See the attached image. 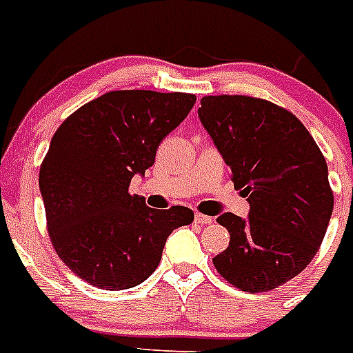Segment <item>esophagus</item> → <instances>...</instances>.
<instances>
[{"mask_svg":"<svg viewBox=\"0 0 353 353\" xmlns=\"http://www.w3.org/2000/svg\"><path fill=\"white\" fill-rule=\"evenodd\" d=\"M194 221H196L197 225H210V223L214 221V217L205 216V214H199V212H196V216H194Z\"/></svg>","mask_w":353,"mask_h":353,"instance_id":"esophagus-1","label":"esophagus"}]
</instances>
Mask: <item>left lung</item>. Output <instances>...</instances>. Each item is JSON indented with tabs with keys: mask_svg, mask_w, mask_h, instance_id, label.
<instances>
[{
	"mask_svg": "<svg viewBox=\"0 0 353 353\" xmlns=\"http://www.w3.org/2000/svg\"><path fill=\"white\" fill-rule=\"evenodd\" d=\"M197 114L250 203L246 219L217 217L230 243L214 266L239 290H274L305 270L326 234L334 192L325 156L292 112L266 99L205 96Z\"/></svg>",
	"mask_w": 353,
	"mask_h": 353,
	"instance_id": "1",
	"label": "left lung"
}]
</instances>
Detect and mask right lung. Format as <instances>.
<instances>
[{
	"instance_id": "1",
	"label": "right lung",
	"mask_w": 353,
	"mask_h": 353,
	"mask_svg": "<svg viewBox=\"0 0 353 353\" xmlns=\"http://www.w3.org/2000/svg\"><path fill=\"white\" fill-rule=\"evenodd\" d=\"M194 94L112 90L54 134L39 168L47 228L59 259L90 285H141L161 261L167 237L194 221L186 206L156 210L130 196L136 174L156 161L159 143L188 116Z\"/></svg>"
}]
</instances>
